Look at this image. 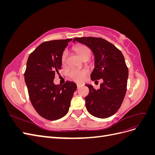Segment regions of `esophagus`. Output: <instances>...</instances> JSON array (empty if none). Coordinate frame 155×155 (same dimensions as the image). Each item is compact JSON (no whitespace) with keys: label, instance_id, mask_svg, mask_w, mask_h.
<instances>
[{"label":"esophagus","instance_id":"1","mask_svg":"<svg viewBox=\"0 0 155 155\" xmlns=\"http://www.w3.org/2000/svg\"><path fill=\"white\" fill-rule=\"evenodd\" d=\"M81 86V84H77V87H78V88H79V87H80Z\"/></svg>","mask_w":155,"mask_h":155}]
</instances>
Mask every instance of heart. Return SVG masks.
Returning <instances> with one entry per match:
<instances>
[{"instance_id": "obj_1", "label": "heart", "mask_w": 155, "mask_h": 155, "mask_svg": "<svg viewBox=\"0 0 155 155\" xmlns=\"http://www.w3.org/2000/svg\"><path fill=\"white\" fill-rule=\"evenodd\" d=\"M74 51H76V54L80 57L82 59L85 58H90L91 55V50L87 46L84 45H78L76 47H74ZM68 52L67 51H64L61 56V62L63 64H64L66 62L67 58ZM88 74L87 70H70L68 73L69 78L72 80L76 82H81L84 80L86 76Z\"/></svg>"}]
</instances>
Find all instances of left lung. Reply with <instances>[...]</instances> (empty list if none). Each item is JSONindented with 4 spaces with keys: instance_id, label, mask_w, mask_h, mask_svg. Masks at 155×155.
I'll return each instance as SVG.
<instances>
[{
    "instance_id": "left-lung-1",
    "label": "left lung",
    "mask_w": 155,
    "mask_h": 155,
    "mask_svg": "<svg viewBox=\"0 0 155 155\" xmlns=\"http://www.w3.org/2000/svg\"><path fill=\"white\" fill-rule=\"evenodd\" d=\"M75 41L87 46L94 55L92 80L103 79L97 90L92 85H85L89 88L85 97L87 109L97 118H109L120 109L127 91L129 70L124 55L114 45L99 37H76Z\"/></svg>"
}]
</instances>
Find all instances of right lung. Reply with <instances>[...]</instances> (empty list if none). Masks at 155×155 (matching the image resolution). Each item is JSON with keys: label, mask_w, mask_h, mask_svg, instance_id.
Wrapping results in <instances>:
<instances>
[{"label": "right lung", "mask_w": 155, "mask_h": 155, "mask_svg": "<svg viewBox=\"0 0 155 155\" xmlns=\"http://www.w3.org/2000/svg\"><path fill=\"white\" fill-rule=\"evenodd\" d=\"M72 39L46 41L29 55L25 81L33 107L41 116L56 120L67 114L77 88L74 82L55 85V74L61 68V56Z\"/></svg>", "instance_id": "1"}]
</instances>
